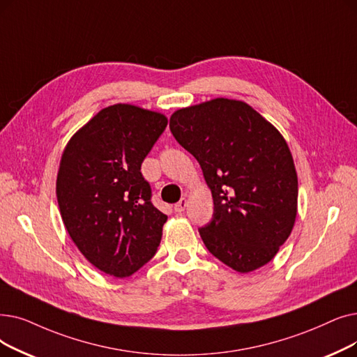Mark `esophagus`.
<instances>
[{"label": "esophagus", "mask_w": 357, "mask_h": 357, "mask_svg": "<svg viewBox=\"0 0 357 357\" xmlns=\"http://www.w3.org/2000/svg\"><path fill=\"white\" fill-rule=\"evenodd\" d=\"M188 206V199L187 198H181V201H178V203L175 204V211H178V213H182L183 210H185V207Z\"/></svg>", "instance_id": "esophagus-1"}]
</instances>
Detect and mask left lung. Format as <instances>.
Masks as SVG:
<instances>
[{
    "label": "left lung",
    "mask_w": 357,
    "mask_h": 357,
    "mask_svg": "<svg viewBox=\"0 0 357 357\" xmlns=\"http://www.w3.org/2000/svg\"><path fill=\"white\" fill-rule=\"evenodd\" d=\"M169 127L211 191L213 219L199 229L207 250L238 273L268 264L298 214V174L284 137L252 106L226 98L181 107Z\"/></svg>",
    "instance_id": "1"
}]
</instances>
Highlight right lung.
<instances>
[{
    "instance_id": "right-lung-1",
    "label": "right lung",
    "mask_w": 357,
    "mask_h": 357,
    "mask_svg": "<svg viewBox=\"0 0 357 357\" xmlns=\"http://www.w3.org/2000/svg\"><path fill=\"white\" fill-rule=\"evenodd\" d=\"M166 126L160 112L115 103L77 130L61 156V217L79 251L105 274L128 277L158 251L167 215L151 204L140 169Z\"/></svg>"
}]
</instances>
